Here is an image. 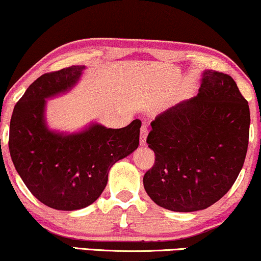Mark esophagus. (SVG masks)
Returning <instances> with one entry per match:
<instances>
[{
	"mask_svg": "<svg viewBox=\"0 0 261 261\" xmlns=\"http://www.w3.org/2000/svg\"><path fill=\"white\" fill-rule=\"evenodd\" d=\"M147 135H148V127L146 126V125H142L141 135H140V142H141L142 146H144V144H146Z\"/></svg>",
	"mask_w": 261,
	"mask_h": 261,
	"instance_id": "obj_1",
	"label": "esophagus"
}]
</instances>
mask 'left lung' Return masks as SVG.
I'll return each mask as SVG.
<instances>
[{
    "instance_id": "8db88e82",
    "label": "left lung",
    "mask_w": 261,
    "mask_h": 261,
    "mask_svg": "<svg viewBox=\"0 0 261 261\" xmlns=\"http://www.w3.org/2000/svg\"><path fill=\"white\" fill-rule=\"evenodd\" d=\"M248 102L229 74L202 73L199 94L150 123L148 147L155 163L143 177L155 203L195 212L225 195L239 176L248 148Z\"/></svg>"
}]
</instances>
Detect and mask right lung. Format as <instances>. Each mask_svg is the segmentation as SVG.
Instances as JSON below:
<instances>
[{
	"mask_svg": "<svg viewBox=\"0 0 261 261\" xmlns=\"http://www.w3.org/2000/svg\"><path fill=\"white\" fill-rule=\"evenodd\" d=\"M85 66L45 73L16 102L9 126V153L32 195L60 211L95 202L107 186L111 167L137 149L141 120L121 128L90 124L81 133L53 131L45 123V98L70 91Z\"/></svg>",
	"mask_w": 261,
	"mask_h": 261,
	"instance_id": "obj_1",
	"label": "right lung"
}]
</instances>
